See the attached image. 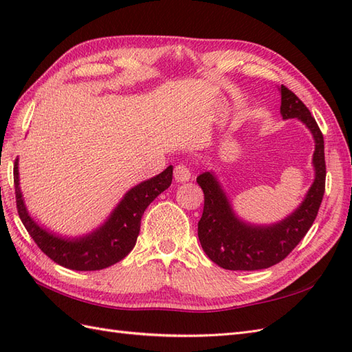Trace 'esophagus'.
<instances>
[{
  "instance_id": "34e87169",
  "label": "esophagus",
  "mask_w": 352,
  "mask_h": 352,
  "mask_svg": "<svg viewBox=\"0 0 352 352\" xmlns=\"http://www.w3.org/2000/svg\"><path fill=\"white\" fill-rule=\"evenodd\" d=\"M174 177L177 182L179 183H184V182H189L190 179V169L187 168L184 163H178L174 169Z\"/></svg>"
}]
</instances>
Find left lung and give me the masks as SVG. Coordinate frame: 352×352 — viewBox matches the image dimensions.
Returning <instances> with one entry per match:
<instances>
[{
  "instance_id": "1",
  "label": "left lung",
  "mask_w": 352,
  "mask_h": 352,
  "mask_svg": "<svg viewBox=\"0 0 352 352\" xmlns=\"http://www.w3.org/2000/svg\"><path fill=\"white\" fill-rule=\"evenodd\" d=\"M283 120L298 118L315 139V179L300 207L273 225L256 226L235 216L230 199L213 173L201 174L196 182L204 192V211L198 236L207 256L225 270L268 268L287 258L315 222L325 192L324 136L306 104L285 85L280 87Z\"/></svg>"
}]
</instances>
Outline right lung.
<instances>
[{
  "label": "right lung",
  "instance_id": "right-lung-1",
  "mask_svg": "<svg viewBox=\"0 0 352 352\" xmlns=\"http://www.w3.org/2000/svg\"><path fill=\"white\" fill-rule=\"evenodd\" d=\"M16 207L23 226L46 256L76 272H94L117 264L135 248L145 208L173 183V166L132 187L96 231L79 239H63L38 226L28 214L19 187L18 159L13 168Z\"/></svg>",
  "mask_w": 352,
  "mask_h": 352
}]
</instances>
